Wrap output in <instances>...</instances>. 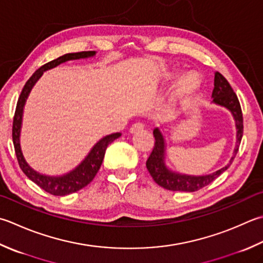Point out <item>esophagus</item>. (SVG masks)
Wrapping results in <instances>:
<instances>
[{"mask_svg": "<svg viewBox=\"0 0 263 263\" xmlns=\"http://www.w3.org/2000/svg\"><path fill=\"white\" fill-rule=\"evenodd\" d=\"M143 128L142 123H135L131 127H130V133H136L138 131H140Z\"/></svg>", "mask_w": 263, "mask_h": 263, "instance_id": "obj_1", "label": "esophagus"}]
</instances>
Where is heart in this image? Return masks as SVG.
<instances>
[{"label": "heart", "mask_w": 263, "mask_h": 263, "mask_svg": "<svg viewBox=\"0 0 263 263\" xmlns=\"http://www.w3.org/2000/svg\"><path fill=\"white\" fill-rule=\"evenodd\" d=\"M174 77V73H168L166 74L165 79L167 81L172 80ZM200 85V76L195 73V71H189L186 73L183 76H181L177 82L176 86L172 91V98L174 100H180L183 99V98H187L192 96L198 90Z\"/></svg>", "instance_id": "b5f03b06"}]
</instances>
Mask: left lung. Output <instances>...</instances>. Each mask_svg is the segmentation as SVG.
<instances>
[{"label":"left lung","mask_w":263,"mask_h":263,"mask_svg":"<svg viewBox=\"0 0 263 263\" xmlns=\"http://www.w3.org/2000/svg\"><path fill=\"white\" fill-rule=\"evenodd\" d=\"M213 102L215 105L222 106L230 110L234 116L236 123V148L234 151V155L229 161L228 165L206 176H188V174H182L178 172H173L168 170L165 165V140L162 132L159 128L156 127L154 130V137H155V145L151 155H149L146 166L147 170L153 177L158 186L165 188L167 190H173V192H196V190L202 189L203 187L208 186L211 182H213L221 173H223L227 170L230 164L233 163L236 154L238 152L239 143L243 137V114H241V108L237 96L230 86L229 82L217 71L214 75V89L212 92Z\"/></svg>","instance_id":"8db88e82"}]
</instances>
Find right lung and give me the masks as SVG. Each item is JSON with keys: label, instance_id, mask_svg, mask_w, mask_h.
<instances>
[{"label": "right lung", "instance_id": "right-lung-1", "mask_svg": "<svg viewBox=\"0 0 263 263\" xmlns=\"http://www.w3.org/2000/svg\"><path fill=\"white\" fill-rule=\"evenodd\" d=\"M95 54L96 51H82V52L76 53H66L59 57V58L43 65L42 67H40V68L29 77V80L26 82V84L18 99L17 107H15L12 124V140L19 166L28 179L32 180V181L37 184L40 188H42L44 192L51 195H54V196H65V195L76 193L77 190L87 186V184L93 180L98 171H99L101 163L104 161L105 153L108 145L114 141L115 139L120 138L121 133H112V135L106 136L100 139V140L93 146V148L91 149L90 153L87 154V156L82 161L80 165H77L73 171H70L60 177L44 176V174H41L34 171V170L28 165L27 162H26L24 158L22 148H20V128H22L24 106L26 100H27L30 90H32V87L34 86L36 82H37L40 77L42 76L43 71L53 68V67L66 63V61L68 60L89 58V57H93Z\"/></svg>", "mask_w": 263, "mask_h": 263}]
</instances>
